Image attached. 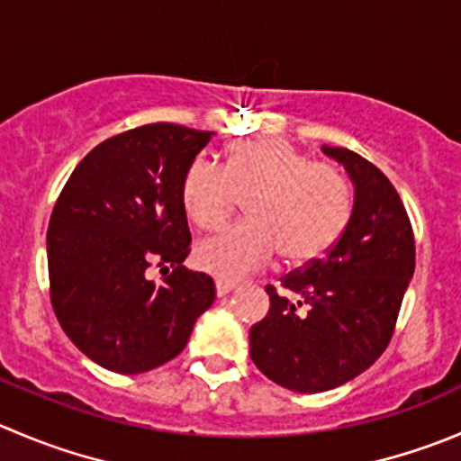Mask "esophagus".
<instances>
[{
    "instance_id": "obj_1",
    "label": "esophagus",
    "mask_w": 461,
    "mask_h": 461,
    "mask_svg": "<svg viewBox=\"0 0 461 461\" xmlns=\"http://www.w3.org/2000/svg\"><path fill=\"white\" fill-rule=\"evenodd\" d=\"M234 288H236L234 281L216 279V294H218V297H225V294H230Z\"/></svg>"
}]
</instances>
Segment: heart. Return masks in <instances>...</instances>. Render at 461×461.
I'll return each instance as SVG.
<instances>
[{
  "label": "heart",
  "instance_id": "1",
  "mask_svg": "<svg viewBox=\"0 0 461 461\" xmlns=\"http://www.w3.org/2000/svg\"><path fill=\"white\" fill-rule=\"evenodd\" d=\"M245 198V221L200 240L195 263L222 279L266 267L281 249L290 263H306L333 248L351 212V186L338 167L311 162L281 137L240 140L225 164L198 155L186 167L180 200L203 230H216Z\"/></svg>",
  "mask_w": 461,
  "mask_h": 461
}]
</instances>
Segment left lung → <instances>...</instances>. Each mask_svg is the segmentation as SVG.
Returning a JSON list of instances; mask_svg holds the SVG:
<instances>
[{"mask_svg": "<svg viewBox=\"0 0 461 461\" xmlns=\"http://www.w3.org/2000/svg\"><path fill=\"white\" fill-rule=\"evenodd\" d=\"M354 182L351 218L324 258L266 285L270 311L249 329V358L299 394L333 390L390 344L414 275V234L392 182L349 149L321 146Z\"/></svg>", "mask_w": 461, "mask_h": 461, "instance_id": "8db88e82", "label": "left lung"}]
</instances>
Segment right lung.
<instances>
[{
	"label": "right lung",
	"mask_w": 461,
	"mask_h": 461,
	"mask_svg": "<svg viewBox=\"0 0 461 461\" xmlns=\"http://www.w3.org/2000/svg\"><path fill=\"white\" fill-rule=\"evenodd\" d=\"M212 135L150 123L110 137L80 159L53 207V312L110 372L144 374L176 358L216 299L212 276L182 266L191 245L182 176ZM153 265L174 267L164 285L148 279Z\"/></svg>",
	"instance_id": "add662e5"
}]
</instances>
